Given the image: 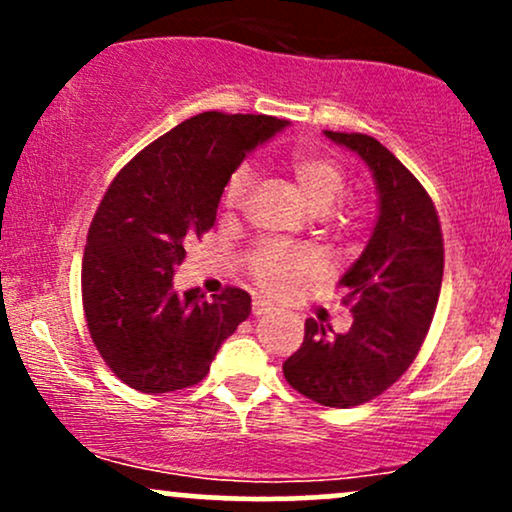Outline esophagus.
I'll list each match as a JSON object with an SVG mask.
<instances>
[{
	"label": "esophagus",
	"instance_id": "34e87169",
	"mask_svg": "<svg viewBox=\"0 0 512 512\" xmlns=\"http://www.w3.org/2000/svg\"><path fill=\"white\" fill-rule=\"evenodd\" d=\"M252 313H255L257 317L269 315V313H274V305L267 303V301H264V298H260V296H255V301H252Z\"/></svg>",
	"mask_w": 512,
	"mask_h": 512
}]
</instances>
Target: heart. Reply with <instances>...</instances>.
<instances>
[{"instance_id": "b5f03b06", "label": "heart", "mask_w": 512, "mask_h": 512, "mask_svg": "<svg viewBox=\"0 0 512 512\" xmlns=\"http://www.w3.org/2000/svg\"><path fill=\"white\" fill-rule=\"evenodd\" d=\"M286 168H289L291 178L296 180L298 192L303 195L313 216H327L344 197L346 173L332 158L298 151L289 158ZM250 185L252 170L248 166H240L228 178L226 192H223L226 209H238L248 195ZM250 272L262 289L281 293L289 291L293 284H298L308 274V262L296 252L281 248V245H262L250 255Z\"/></svg>"}]
</instances>
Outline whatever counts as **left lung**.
Returning a JSON list of instances; mask_svg holds the SVG:
<instances>
[{
	"instance_id": "8db88e82",
	"label": "left lung",
	"mask_w": 512,
	"mask_h": 512,
	"mask_svg": "<svg viewBox=\"0 0 512 512\" xmlns=\"http://www.w3.org/2000/svg\"><path fill=\"white\" fill-rule=\"evenodd\" d=\"M325 137L368 166L378 219L339 279L354 313L351 327L330 335L313 317L305 320V339L286 358L284 375L322 407L346 409L385 392L419 354L443 281V233L421 182L378 139L330 129Z\"/></svg>"
}]
</instances>
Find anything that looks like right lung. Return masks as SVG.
<instances>
[{"instance_id": "obj_1", "label": "right lung", "mask_w": 512, "mask_h": 512, "mask_svg": "<svg viewBox=\"0 0 512 512\" xmlns=\"http://www.w3.org/2000/svg\"><path fill=\"white\" fill-rule=\"evenodd\" d=\"M289 127L269 115L199 113L117 173L88 228L81 296L110 370L146 395L197 385L252 301L226 289L175 291L185 243L216 221L223 187L255 146Z\"/></svg>"}]
</instances>
